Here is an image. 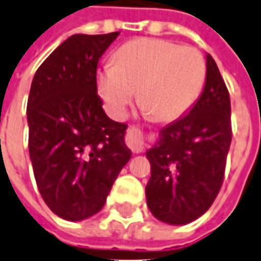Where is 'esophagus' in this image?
I'll list each match as a JSON object with an SVG mask.
<instances>
[{"label":"esophagus","mask_w":261,"mask_h":261,"mask_svg":"<svg viewBox=\"0 0 261 261\" xmlns=\"http://www.w3.org/2000/svg\"><path fill=\"white\" fill-rule=\"evenodd\" d=\"M126 145L134 153H139L143 150V135L139 127L129 126L126 129Z\"/></svg>","instance_id":"esophagus-1"}]
</instances>
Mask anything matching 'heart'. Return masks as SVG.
Masks as SVG:
<instances>
[{"mask_svg": "<svg viewBox=\"0 0 261 261\" xmlns=\"http://www.w3.org/2000/svg\"><path fill=\"white\" fill-rule=\"evenodd\" d=\"M206 61L193 46L161 38H139L123 44L113 64L96 73V85L108 112L122 119L138 98L158 122L182 118L199 99L206 82Z\"/></svg>", "mask_w": 261, "mask_h": 261, "instance_id": "obj_1", "label": "heart"}]
</instances>
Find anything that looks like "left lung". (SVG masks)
I'll return each mask as SVG.
<instances>
[{"instance_id": "left-lung-1", "label": "left lung", "mask_w": 261, "mask_h": 261, "mask_svg": "<svg viewBox=\"0 0 261 261\" xmlns=\"http://www.w3.org/2000/svg\"><path fill=\"white\" fill-rule=\"evenodd\" d=\"M206 84L192 111L159 132L146 152L148 207L169 224H186L207 212L223 185L231 143L230 96L215 59L206 57Z\"/></svg>"}]
</instances>
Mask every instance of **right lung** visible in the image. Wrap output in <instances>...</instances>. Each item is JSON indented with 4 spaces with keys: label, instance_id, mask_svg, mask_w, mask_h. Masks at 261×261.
Here are the masks:
<instances>
[{
    "label": "right lung",
    "instance_id": "right-lung-1",
    "mask_svg": "<svg viewBox=\"0 0 261 261\" xmlns=\"http://www.w3.org/2000/svg\"><path fill=\"white\" fill-rule=\"evenodd\" d=\"M118 35L69 37L32 79L27 119L34 176L46 206L65 220L98 213L132 154L127 125L108 118L96 86L99 58Z\"/></svg>",
    "mask_w": 261,
    "mask_h": 261
}]
</instances>
